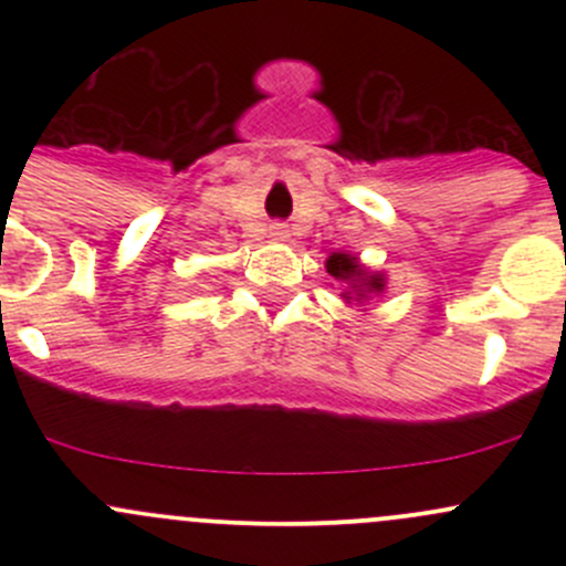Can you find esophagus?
Listing matches in <instances>:
<instances>
[{"mask_svg": "<svg viewBox=\"0 0 566 566\" xmlns=\"http://www.w3.org/2000/svg\"><path fill=\"white\" fill-rule=\"evenodd\" d=\"M271 235L282 241V238H287V227H284V224H273L271 227Z\"/></svg>", "mask_w": 566, "mask_h": 566, "instance_id": "obj_1", "label": "esophagus"}]
</instances>
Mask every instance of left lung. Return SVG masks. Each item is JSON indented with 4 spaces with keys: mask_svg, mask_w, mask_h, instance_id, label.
Returning a JSON list of instances; mask_svg holds the SVG:
<instances>
[{
    "mask_svg": "<svg viewBox=\"0 0 566 566\" xmlns=\"http://www.w3.org/2000/svg\"><path fill=\"white\" fill-rule=\"evenodd\" d=\"M325 265H328V273L334 279H339V282H350L353 287L358 290L356 295H361V298L367 293H380V290H384V279H380L378 273L367 276V271H364V268L358 265L356 256H350V254H331ZM342 298L350 301V293H347V290H345V293H342Z\"/></svg>",
    "mask_w": 566,
    "mask_h": 566,
    "instance_id": "obj_1",
    "label": "left lung"
}]
</instances>
